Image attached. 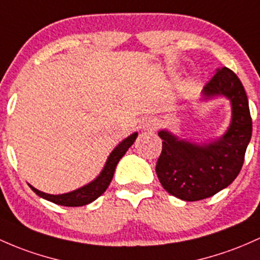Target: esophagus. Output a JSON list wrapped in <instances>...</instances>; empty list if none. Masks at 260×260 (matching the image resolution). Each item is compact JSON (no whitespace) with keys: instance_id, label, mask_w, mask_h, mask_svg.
I'll return each instance as SVG.
<instances>
[{"instance_id":"obj_1","label":"esophagus","mask_w":260,"mask_h":260,"mask_svg":"<svg viewBox=\"0 0 260 260\" xmlns=\"http://www.w3.org/2000/svg\"><path fill=\"white\" fill-rule=\"evenodd\" d=\"M156 124H158V123H156L155 119H152V121H148V123L145 124L144 128H145V129H154V128L156 127Z\"/></svg>"}]
</instances>
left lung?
<instances>
[{"label": "left lung", "mask_w": 260, "mask_h": 260, "mask_svg": "<svg viewBox=\"0 0 260 260\" xmlns=\"http://www.w3.org/2000/svg\"><path fill=\"white\" fill-rule=\"evenodd\" d=\"M205 98L223 95L232 104V122L222 138L207 145L179 141L167 131L158 136L162 149L155 165L159 181L170 195L184 201L211 198L237 178L252 137L247 93L238 76L222 68L204 87Z\"/></svg>", "instance_id": "8db88e82"}]
</instances>
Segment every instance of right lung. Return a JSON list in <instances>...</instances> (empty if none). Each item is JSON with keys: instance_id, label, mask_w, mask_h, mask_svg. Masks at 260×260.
Returning a JSON list of instances; mask_svg holds the SVG:
<instances>
[{"instance_id": "add662e5", "label": "right lung", "mask_w": 260, "mask_h": 260, "mask_svg": "<svg viewBox=\"0 0 260 260\" xmlns=\"http://www.w3.org/2000/svg\"><path fill=\"white\" fill-rule=\"evenodd\" d=\"M137 133H133L132 136H129L128 138H125L123 142H121L117 147L113 149V152L108 156L106 165H105L102 173L98 176L96 180L86 185V186H82L80 189L71 191V192L62 193V195H49V193L42 192V191L34 189L33 186H30L34 192L37 193L41 198L48 200V201L54 202L56 205H61V206H69V207H76V206H84V205L90 204V202L95 201L99 196H101L102 193L106 191V189L110 185L111 180L113 178V174H115L116 167L118 164L119 159L124 155L125 152L129 149V147L135 143L137 138Z\"/></svg>"}]
</instances>
